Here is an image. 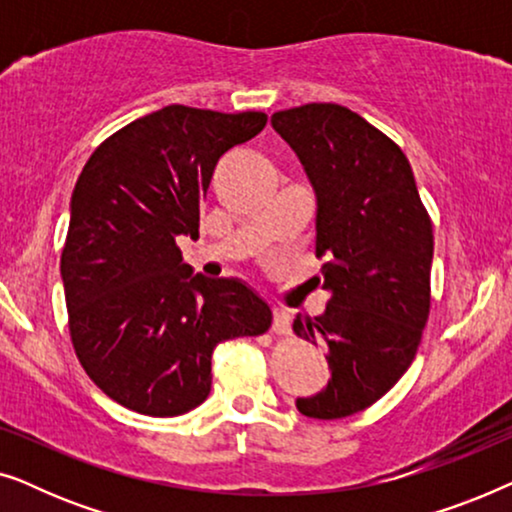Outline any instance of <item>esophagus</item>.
<instances>
[{
	"instance_id": "obj_1",
	"label": "esophagus",
	"mask_w": 512,
	"mask_h": 512,
	"mask_svg": "<svg viewBox=\"0 0 512 512\" xmlns=\"http://www.w3.org/2000/svg\"><path fill=\"white\" fill-rule=\"evenodd\" d=\"M272 331H275L277 335H289L291 333L289 314H286L284 310H279V307L272 310Z\"/></svg>"
}]
</instances>
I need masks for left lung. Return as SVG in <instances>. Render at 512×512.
I'll list each match as a JSON object with an SVG mask.
<instances>
[{
    "instance_id": "8db88e82",
    "label": "left lung",
    "mask_w": 512,
    "mask_h": 512,
    "mask_svg": "<svg viewBox=\"0 0 512 512\" xmlns=\"http://www.w3.org/2000/svg\"><path fill=\"white\" fill-rule=\"evenodd\" d=\"M317 195L314 282L331 293L324 314L293 331L326 349L331 380L298 398L305 417L366 410L415 359L431 307L433 228L398 144L352 109L312 102L272 114Z\"/></svg>"
}]
</instances>
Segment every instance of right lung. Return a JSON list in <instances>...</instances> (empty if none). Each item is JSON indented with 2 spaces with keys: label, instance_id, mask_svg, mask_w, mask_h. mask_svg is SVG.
<instances>
[{
  "label": "right lung",
  "instance_id": "1",
  "mask_svg": "<svg viewBox=\"0 0 512 512\" xmlns=\"http://www.w3.org/2000/svg\"><path fill=\"white\" fill-rule=\"evenodd\" d=\"M265 123L263 111L170 104L104 139L76 181L60 258L69 335L90 380L123 408H198L214 347L272 324L247 284L193 275L177 247L179 235L198 237L219 158Z\"/></svg>",
  "mask_w": 512,
  "mask_h": 512
}]
</instances>
